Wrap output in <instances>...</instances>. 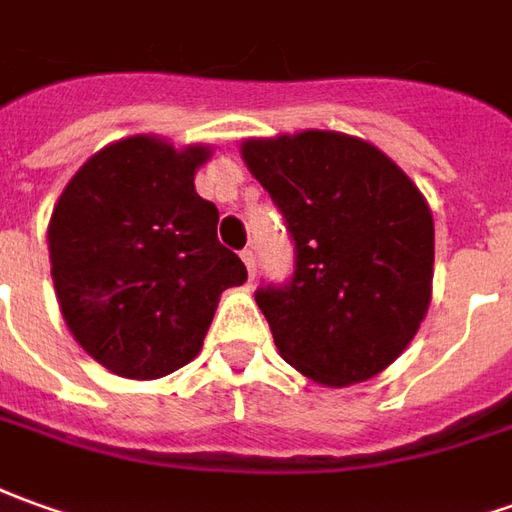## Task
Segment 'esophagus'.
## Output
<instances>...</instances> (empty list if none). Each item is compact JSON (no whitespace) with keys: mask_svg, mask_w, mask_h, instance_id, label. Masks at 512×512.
<instances>
[{"mask_svg":"<svg viewBox=\"0 0 512 512\" xmlns=\"http://www.w3.org/2000/svg\"><path fill=\"white\" fill-rule=\"evenodd\" d=\"M242 262H245V267H248L250 278H256V253L250 248L242 250Z\"/></svg>","mask_w":512,"mask_h":512,"instance_id":"obj_1","label":"esophagus"}]
</instances>
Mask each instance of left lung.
Listing matches in <instances>:
<instances>
[{"instance_id":"1","label":"left lung","mask_w":512,"mask_h":512,"mask_svg":"<svg viewBox=\"0 0 512 512\" xmlns=\"http://www.w3.org/2000/svg\"><path fill=\"white\" fill-rule=\"evenodd\" d=\"M239 153L295 239L290 284L256 292L278 354L326 387L368 382L404 354L432 301L426 197L390 155L340 130L245 139Z\"/></svg>"}]
</instances>
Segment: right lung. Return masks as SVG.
<instances>
[{"instance_id": "1", "label": "right lung", "mask_w": 512, "mask_h": 512, "mask_svg": "<svg viewBox=\"0 0 512 512\" xmlns=\"http://www.w3.org/2000/svg\"><path fill=\"white\" fill-rule=\"evenodd\" d=\"M209 158V144L128 136L91 155L52 209L63 320L88 357L122 379H161L192 362L222 292L248 281L217 239L220 211L195 192Z\"/></svg>"}]
</instances>
